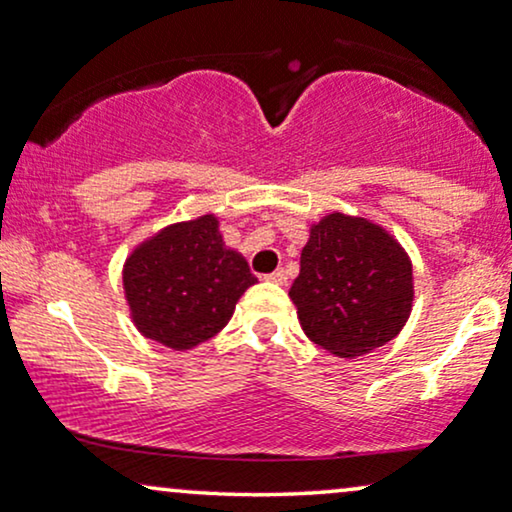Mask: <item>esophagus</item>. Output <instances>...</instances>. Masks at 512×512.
Wrapping results in <instances>:
<instances>
[{"label":"esophagus","instance_id":"1","mask_svg":"<svg viewBox=\"0 0 512 512\" xmlns=\"http://www.w3.org/2000/svg\"><path fill=\"white\" fill-rule=\"evenodd\" d=\"M267 281L276 283V285H285V283H288V274H285L283 269H276L274 274H269V276H267Z\"/></svg>","mask_w":512,"mask_h":512}]
</instances>
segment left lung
<instances>
[{
    "instance_id": "8db88e82",
    "label": "left lung",
    "mask_w": 512,
    "mask_h": 512,
    "mask_svg": "<svg viewBox=\"0 0 512 512\" xmlns=\"http://www.w3.org/2000/svg\"><path fill=\"white\" fill-rule=\"evenodd\" d=\"M288 295L313 344L358 358L391 342L410 318L412 260L381 224L335 210L311 224Z\"/></svg>"
}]
</instances>
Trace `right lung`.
Segmentation results:
<instances>
[{"instance_id": "obj_1", "label": "right lung", "mask_w": 512, "mask_h": 512, "mask_svg": "<svg viewBox=\"0 0 512 512\" xmlns=\"http://www.w3.org/2000/svg\"><path fill=\"white\" fill-rule=\"evenodd\" d=\"M124 297L142 337L189 351L215 337L257 278L241 252L224 245L215 213L175 222L126 257Z\"/></svg>"}]
</instances>
